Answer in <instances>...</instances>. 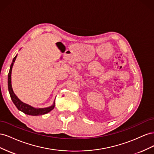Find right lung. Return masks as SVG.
Here are the masks:
<instances>
[{
	"instance_id": "right-lung-1",
	"label": "right lung",
	"mask_w": 154,
	"mask_h": 154,
	"mask_svg": "<svg viewBox=\"0 0 154 154\" xmlns=\"http://www.w3.org/2000/svg\"><path fill=\"white\" fill-rule=\"evenodd\" d=\"M17 57V54L14 57L13 60V62L10 66V72L8 73V90L9 92H10V97L13 102V103L15 104V105L17 106V108L22 111V112H24L27 115H31V116H39V115H43L45 114L48 112H49L50 111L52 110L54 107V103L52 106H51L49 107H48V108H44V109H35L34 107H32L29 105L26 104L22 102L18 98L17 96L14 94V92L12 89V87H11V71H12V67L13 66V63L15 62L16 58Z\"/></svg>"
}]
</instances>
